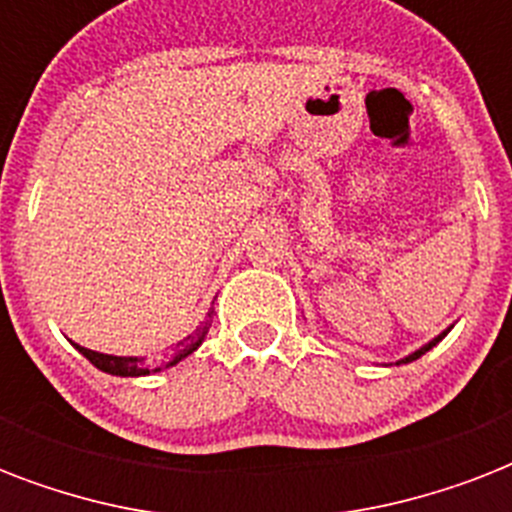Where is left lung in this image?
Masks as SVG:
<instances>
[{"instance_id": "8db88e82", "label": "left lung", "mask_w": 512, "mask_h": 512, "mask_svg": "<svg viewBox=\"0 0 512 512\" xmlns=\"http://www.w3.org/2000/svg\"><path fill=\"white\" fill-rule=\"evenodd\" d=\"M449 329H452V327H449ZM449 329H446V332H449ZM446 332H441V335H438V337H433V340H430L428 345H422L420 350H414V353H409V356H406V358H401V361H396V364H409V361H417V358H420V356H425V353H428V350L433 348V345H438V342L444 340V337H446Z\"/></svg>"}]
</instances>
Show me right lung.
Wrapping results in <instances>:
<instances>
[{
  "label": "right lung",
  "instance_id": "obj_1",
  "mask_svg": "<svg viewBox=\"0 0 512 512\" xmlns=\"http://www.w3.org/2000/svg\"><path fill=\"white\" fill-rule=\"evenodd\" d=\"M209 332V321H204L193 335L185 337L183 342H177V353L172 358L170 364L164 366H175L177 361H183L185 356H191L193 350L199 348L204 337ZM76 345V342H74ZM76 350L82 353L84 358H90L92 366H98L100 372H108V374H116V377H143V374H151V372H159V369H148L143 364V358H135V356H108V353H98V350H90V348H82V345H76Z\"/></svg>",
  "mask_w": 512,
  "mask_h": 512
}]
</instances>
